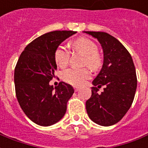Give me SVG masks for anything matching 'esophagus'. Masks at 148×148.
Here are the masks:
<instances>
[{"label":"esophagus","instance_id":"34e87169","mask_svg":"<svg viewBox=\"0 0 148 148\" xmlns=\"http://www.w3.org/2000/svg\"><path fill=\"white\" fill-rule=\"evenodd\" d=\"M79 90V87H77V86H75V87H74V90H75V92H77Z\"/></svg>","mask_w":148,"mask_h":148}]
</instances>
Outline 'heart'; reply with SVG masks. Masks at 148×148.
I'll list each match as a JSON object with an SVG mask.
<instances>
[{
    "label": "heart",
    "instance_id": "1",
    "mask_svg": "<svg viewBox=\"0 0 148 148\" xmlns=\"http://www.w3.org/2000/svg\"><path fill=\"white\" fill-rule=\"evenodd\" d=\"M73 47L85 55L84 64L92 70L99 69L102 65L101 57L97 53L96 44L87 38H79L73 43ZM54 59L60 67H65L69 59V53L65 47H58L54 53ZM90 77L87 69H68L62 73V79L73 86H82Z\"/></svg>",
    "mask_w": 148,
    "mask_h": 148
}]
</instances>
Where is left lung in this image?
<instances>
[{
  "label": "left lung",
  "instance_id": "left-lung-1",
  "mask_svg": "<svg viewBox=\"0 0 148 148\" xmlns=\"http://www.w3.org/2000/svg\"><path fill=\"white\" fill-rule=\"evenodd\" d=\"M83 33L98 40L104 54L101 69L92 82L86 112L93 122L109 126L119 122L132 105L137 86L135 66L130 54L114 36L104 32ZM101 86L106 88L99 95L97 91Z\"/></svg>",
  "mask_w": 148,
  "mask_h": 148
}]
</instances>
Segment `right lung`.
<instances>
[{
	"label": "right lung",
	"instance_id": "1",
	"mask_svg": "<svg viewBox=\"0 0 148 148\" xmlns=\"http://www.w3.org/2000/svg\"><path fill=\"white\" fill-rule=\"evenodd\" d=\"M75 33L71 30L45 33L28 44L18 60L14 74L18 101L26 116L37 125H54L66 112L74 89L64 82L54 88L49 83L57 69L56 49Z\"/></svg>",
	"mask_w": 148,
	"mask_h": 148
}]
</instances>
